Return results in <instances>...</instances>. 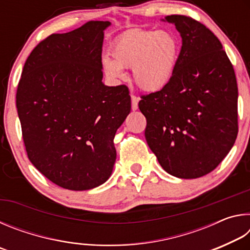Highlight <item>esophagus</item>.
<instances>
[{
	"instance_id": "obj_1",
	"label": "esophagus",
	"mask_w": 250,
	"mask_h": 250,
	"mask_svg": "<svg viewBox=\"0 0 250 250\" xmlns=\"http://www.w3.org/2000/svg\"><path fill=\"white\" fill-rule=\"evenodd\" d=\"M138 103H139V97L137 96H131V104H132V110L135 111L138 109Z\"/></svg>"
}]
</instances>
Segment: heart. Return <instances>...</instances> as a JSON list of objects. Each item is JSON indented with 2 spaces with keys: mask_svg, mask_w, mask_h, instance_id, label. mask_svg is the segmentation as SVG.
<instances>
[{
  "mask_svg": "<svg viewBox=\"0 0 250 250\" xmlns=\"http://www.w3.org/2000/svg\"><path fill=\"white\" fill-rule=\"evenodd\" d=\"M180 53V41L173 33L133 29L113 43V59L104 57L103 66L112 80L125 77L124 68H132L134 82L141 89L158 91L174 76Z\"/></svg>",
  "mask_w": 250,
  "mask_h": 250,
  "instance_id": "obj_1",
  "label": "heart"
}]
</instances>
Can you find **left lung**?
Instances as JSON below:
<instances>
[{
    "label": "left lung",
    "instance_id": "obj_1",
    "mask_svg": "<svg viewBox=\"0 0 250 250\" xmlns=\"http://www.w3.org/2000/svg\"><path fill=\"white\" fill-rule=\"evenodd\" d=\"M175 25L182 48L166 87L142 96L146 139L160 166L179 179L208 174L225 159L238 133V88L223 45L208 28L184 15Z\"/></svg>",
    "mask_w": 250,
    "mask_h": 250
}]
</instances>
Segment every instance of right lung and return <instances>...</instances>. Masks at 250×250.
<instances>
[{"label":"right lung","instance_id":"obj_1","mask_svg":"<svg viewBox=\"0 0 250 250\" xmlns=\"http://www.w3.org/2000/svg\"><path fill=\"white\" fill-rule=\"evenodd\" d=\"M108 21L53 34L25 62L16 107L28 159L61 188L87 191L111 175L113 138L131 110L129 89L103 83Z\"/></svg>","mask_w":250,"mask_h":250}]
</instances>
